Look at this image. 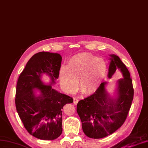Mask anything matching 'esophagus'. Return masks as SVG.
<instances>
[{"mask_svg":"<svg viewBox=\"0 0 148 148\" xmlns=\"http://www.w3.org/2000/svg\"><path fill=\"white\" fill-rule=\"evenodd\" d=\"M78 102H79V99H77V98H74V104L75 105H76L77 104V103H78Z\"/></svg>","mask_w":148,"mask_h":148,"instance_id":"34e87169","label":"esophagus"}]
</instances>
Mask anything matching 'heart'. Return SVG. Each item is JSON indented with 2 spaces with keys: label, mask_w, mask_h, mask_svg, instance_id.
Segmentation results:
<instances>
[{
  "label": "heart",
  "mask_w": 148,
  "mask_h": 148,
  "mask_svg": "<svg viewBox=\"0 0 148 148\" xmlns=\"http://www.w3.org/2000/svg\"><path fill=\"white\" fill-rule=\"evenodd\" d=\"M107 70V63L103 59L87 53L79 54L70 59L67 66L60 67L59 79L62 88L68 94L77 91L79 79L80 87L89 95L99 89Z\"/></svg>",
  "instance_id": "obj_1"
}]
</instances>
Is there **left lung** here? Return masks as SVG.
Masks as SVG:
<instances>
[{
  "instance_id": "8db88e82",
  "label": "left lung",
  "mask_w": 148,
  "mask_h": 148,
  "mask_svg": "<svg viewBox=\"0 0 148 148\" xmlns=\"http://www.w3.org/2000/svg\"><path fill=\"white\" fill-rule=\"evenodd\" d=\"M110 56L108 77L111 78L116 68L123 74V77L117 81V97H110L105 88L107 82H103L95 93L77 105L83 132L90 138L106 137L120 128L127 118L133 99L132 79L127 67L118 56Z\"/></svg>"
}]
</instances>
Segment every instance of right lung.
I'll list each match as a JSON object with an SVG mask.
<instances>
[{"instance_id": "obj_1", "label": "right lung", "mask_w": 148, "mask_h": 148, "mask_svg": "<svg viewBox=\"0 0 148 148\" xmlns=\"http://www.w3.org/2000/svg\"><path fill=\"white\" fill-rule=\"evenodd\" d=\"M62 57L60 54L42 51L34 54L20 74L16 84L15 106L27 132L43 140H53L62 132V109L73 102L71 97L45 85L43 74L50 77L51 84L59 77ZM38 88L40 95H35Z\"/></svg>"}]
</instances>
